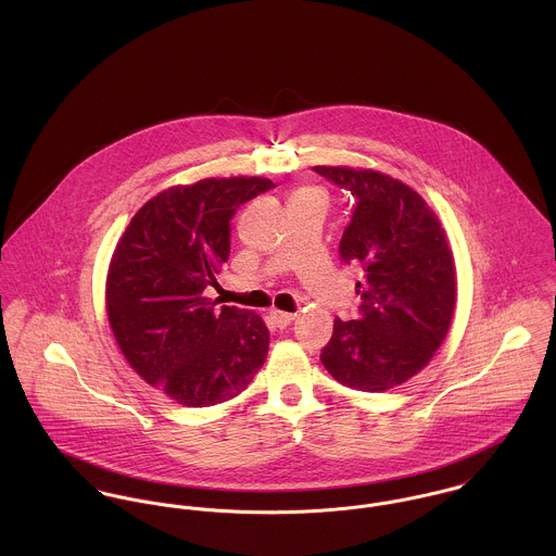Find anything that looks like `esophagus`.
<instances>
[{
  "mask_svg": "<svg viewBox=\"0 0 556 556\" xmlns=\"http://www.w3.org/2000/svg\"><path fill=\"white\" fill-rule=\"evenodd\" d=\"M269 318H271V323H274L278 329H285L287 325H291V323H293L295 315H291V313H282V311H269Z\"/></svg>",
  "mask_w": 556,
  "mask_h": 556,
  "instance_id": "esophagus-1",
  "label": "esophagus"
}]
</instances>
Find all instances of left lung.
<instances>
[{"mask_svg": "<svg viewBox=\"0 0 556 556\" xmlns=\"http://www.w3.org/2000/svg\"><path fill=\"white\" fill-rule=\"evenodd\" d=\"M349 190L355 212L340 239L344 263L364 269L357 320H333L325 370L359 392H386L415 377L445 340L456 311V265L428 203L372 168L313 166Z\"/></svg>", "mask_w": 556, "mask_h": 556, "instance_id": "obj_1", "label": "left lung"}]
</instances>
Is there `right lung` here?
<instances>
[{
	"label": "right lung",
	"instance_id": "add662e5",
	"mask_svg": "<svg viewBox=\"0 0 556 556\" xmlns=\"http://www.w3.org/2000/svg\"><path fill=\"white\" fill-rule=\"evenodd\" d=\"M265 177H210L150 199L117 241L106 315L132 370L184 406L239 396L269 349L263 318L203 295L231 252L239 205L271 190Z\"/></svg>",
	"mask_w": 556,
	"mask_h": 556
}]
</instances>
